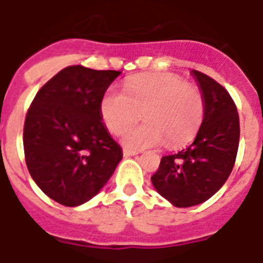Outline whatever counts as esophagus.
<instances>
[{
  "label": "esophagus",
  "mask_w": 263,
  "mask_h": 263,
  "mask_svg": "<svg viewBox=\"0 0 263 263\" xmlns=\"http://www.w3.org/2000/svg\"><path fill=\"white\" fill-rule=\"evenodd\" d=\"M123 154L124 157H132V156H136L138 152L135 150H131V148H123Z\"/></svg>",
  "instance_id": "34e87169"
}]
</instances>
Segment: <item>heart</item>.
<instances>
[{"mask_svg": "<svg viewBox=\"0 0 263 263\" xmlns=\"http://www.w3.org/2000/svg\"><path fill=\"white\" fill-rule=\"evenodd\" d=\"M140 115L146 121L131 128L124 142L135 148L166 142L180 147L194 139L204 116V98L194 84L173 73H143L128 79L124 92L107 90L101 99V116L111 134L120 135Z\"/></svg>", "mask_w": 263, "mask_h": 263, "instance_id": "obj_1", "label": "heart"}]
</instances>
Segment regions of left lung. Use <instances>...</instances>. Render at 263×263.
Listing matches in <instances>:
<instances>
[{
  "label": "left lung",
  "mask_w": 263,
  "mask_h": 263,
  "mask_svg": "<svg viewBox=\"0 0 263 263\" xmlns=\"http://www.w3.org/2000/svg\"><path fill=\"white\" fill-rule=\"evenodd\" d=\"M204 98V116L195 140L185 150L161 158L153 185L176 208H190L212 198L232 172L240 124L232 97L220 83L192 71Z\"/></svg>",
  "instance_id": "obj_1"
}]
</instances>
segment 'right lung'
Returning <instances> with one entry per match:
<instances>
[{
    "label": "right lung",
    "mask_w": 263,
    "mask_h": 263,
    "mask_svg": "<svg viewBox=\"0 0 263 263\" xmlns=\"http://www.w3.org/2000/svg\"><path fill=\"white\" fill-rule=\"evenodd\" d=\"M120 73L64 68L28 107L23 131L27 168L36 185L64 206L97 195L123 158L101 116V99Z\"/></svg>",
    "instance_id": "right-lung-1"
}]
</instances>
